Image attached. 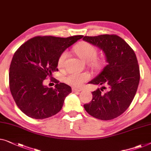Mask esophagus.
I'll return each instance as SVG.
<instances>
[{
    "label": "esophagus",
    "instance_id": "1",
    "mask_svg": "<svg viewBox=\"0 0 151 151\" xmlns=\"http://www.w3.org/2000/svg\"><path fill=\"white\" fill-rule=\"evenodd\" d=\"M82 88H77V87H73V91L76 92V91H81Z\"/></svg>",
    "mask_w": 151,
    "mask_h": 151
}]
</instances>
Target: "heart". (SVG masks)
<instances>
[{
  "label": "heart",
  "instance_id": "obj_1",
  "mask_svg": "<svg viewBox=\"0 0 151 151\" xmlns=\"http://www.w3.org/2000/svg\"><path fill=\"white\" fill-rule=\"evenodd\" d=\"M75 51L81 59L85 62H90L93 67H98L100 63L95 58L97 55V49L93 45L88 42H82L75 47ZM68 57V52L64 51L58 58V67L62 68ZM90 78V75L87 73H73L69 74L65 78V81L68 84L75 87H79L83 83L87 81Z\"/></svg>",
  "mask_w": 151,
  "mask_h": 151
}]
</instances>
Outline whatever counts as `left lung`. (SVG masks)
<instances>
[{
    "label": "left lung",
    "instance_id": "obj_1",
    "mask_svg": "<svg viewBox=\"0 0 151 151\" xmlns=\"http://www.w3.org/2000/svg\"><path fill=\"white\" fill-rule=\"evenodd\" d=\"M102 49L107 62L102 72L89 83L102 85L92 91V100L84 108L93 117L111 120L120 116L129 106L140 81V69L134 51L124 40L116 35L83 39ZM107 87L108 91L102 93Z\"/></svg>",
    "mask_w": 151,
    "mask_h": 151
}]
</instances>
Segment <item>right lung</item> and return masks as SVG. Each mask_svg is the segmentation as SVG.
<instances>
[{
    "label": "right lung",
    "instance_id": "add662e5",
    "mask_svg": "<svg viewBox=\"0 0 151 151\" xmlns=\"http://www.w3.org/2000/svg\"><path fill=\"white\" fill-rule=\"evenodd\" d=\"M83 37L39 36L27 40L15 51L9 68V88L18 108L27 116L43 119L62 109L71 87L55 79L53 89L43 81L58 70L60 55Z\"/></svg>",
    "mask_w": 151,
    "mask_h": 151
}]
</instances>
